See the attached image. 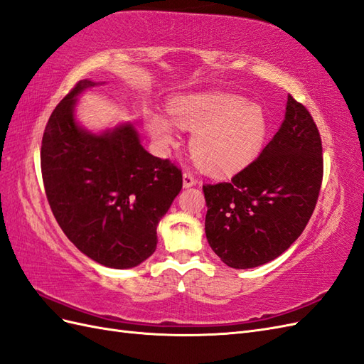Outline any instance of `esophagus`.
Wrapping results in <instances>:
<instances>
[{
  "instance_id": "34e87169",
  "label": "esophagus",
  "mask_w": 364,
  "mask_h": 364,
  "mask_svg": "<svg viewBox=\"0 0 364 364\" xmlns=\"http://www.w3.org/2000/svg\"><path fill=\"white\" fill-rule=\"evenodd\" d=\"M183 184L184 188H192V186L196 184V178L192 172H184L183 173Z\"/></svg>"
}]
</instances>
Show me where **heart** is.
Listing matches in <instances>:
<instances>
[{"label": "heart", "instance_id": "1", "mask_svg": "<svg viewBox=\"0 0 364 364\" xmlns=\"http://www.w3.org/2000/svg\"><path fill=\"white\" fill-rule=\"evenodd\" d=\"M169 114L176 127L193 131L191 151L204 169L227 173L245 168L262 151L269 120L259 103L227 92L176 97ZM173 123L159 112L146 114V128L160 143L175 137Z\"/></svg>", "mask_w": 364, "mask_h": 364}]
</instances>
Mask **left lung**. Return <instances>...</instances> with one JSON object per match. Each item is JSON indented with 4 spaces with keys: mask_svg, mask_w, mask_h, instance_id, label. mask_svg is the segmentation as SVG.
Returning a JSON list of instances; mask_svg holds the SVG:
<instances>
[{
    "mask_svg": "<svg viewBox=\"0 0 364 364\" xmlns=\"http://www.w3.org/2000/svg\"><path fill=\"white\" fill-rule=\"evenodd\" d=\"M323 180L321 139L309 111L288 96L282 127L230 181L204 184L205 236L232 268L273 261L302 235Z\"/></svg>",
    "mask_w": 364,
    "mask_h": 364,
    "instance_id": "8db88e82",
    "label": "left lung"
}]
</instances>
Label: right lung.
<instances>
[{
	"label": "right lung",
	"instance_id": "obj_1",
	"mask_svg": "<svg viewBox=\"0 0 364 364\" xmlns=\"http://www.w3.org/2000/svg\"><path fill=\"white\" fill-rule=\"evenodd\" d=\"M80 80L47 122L41 146L46 195L59 227L79 250L109 268H132L157 248V225L183 188L181 169L154 157L124 123L103 134L75 120Z\"/></svg>",
	"mask_w": 364,
	"mask_h": 364
}]
</instances>
